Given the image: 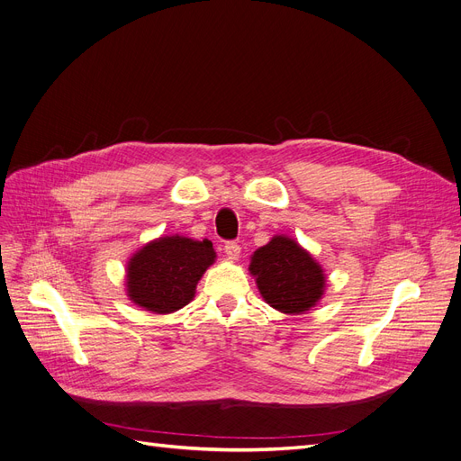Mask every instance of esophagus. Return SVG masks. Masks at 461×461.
<instances>
[{
  "instance_id": "obj_1",
  "label": "esophagus",
  "mask_w": 461,
  "mask_h": 461,
  "mask_svg": "<svg viewBox=\"0 0 461 461\" xmlns=\"http://www.w3.org/2000/svg\"><path fill=\"white\" fill-rule=\"evenodd\" d=\"M224 252L230 259H237L239 256H241V247H239L237 243H226L224 247Z\"/></svg>"
}]
</instances>
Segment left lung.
I'll return each instance as SVG.
<instances>
[{
    "mask_svg": "<svg viewBox=\"0 0 461 461\" xmlns=\"http://www.w3.org/2000/svg\"><path fill=\"white\" fill-rule=\"evenodd\" d=\"M249 271L264 302L285 314L311 311L326 292L322 266L288 235H273L259 247L250 256Z\"/></svg>",
    "mask_w": 461,
    "mask_h": 461,
    "instance_id": "obj_1",
    "label": "left lung"
}]
</instances>
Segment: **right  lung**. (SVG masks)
Returning a JSON list of instances; mask_svg holds the SVG:
<instances>
[{
    "label": "right lung",
    "mask_w": 461,
    "mask_h": 461,
    "mask_svg": "<svg viewBox=\"0 0 461 461\" xmlns=\"http://www.w3.org/2000/svg\"><path fill=\"white\" fill-rule=\"evenodd\" d=\"M214 259L209 239L158 237L130 256L126 295L137 307L154 314L175 312L192 302L197 283Z\"/></svg>",
    "instance_id": "add662e5"
}]
</instances>
